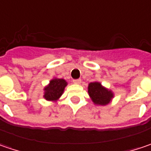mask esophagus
I'll return each mask as SVG.
<instances>
[{
  "instance_id": "esophagus-1",
  "label": "esophagus",
  "mask_w": 151,
  "mask_h": 151,
  "mask_svg": "<svg viewBox=\"0 0 151 151\" xmlns=\"http://www.w3.org/2000/svg\"><path fill=\"white\" fill-rule=\"evenodd\" d=\"M73 82L75 84H80L82 81H81V79H79V78H78V79H74V80H73Z\"/></svg>"
}]
</instances>
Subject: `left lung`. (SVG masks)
Wrapping results in <instances>:
<instances>
[{
  "label": "left lung",
  "mask_w": 151,
  "mask_h": 151,
  "mask_svg": "<svg viewBox=\"0 0 151 151\" xmlns=\"http://www.w3.org/2000/svg\"><path fill=\"white\" fill-rule=\"evenodd\" d=\"M88 93L91 101L96 106H106L111 102L114 97V93L111 90L97 81L88 83Z\"/></svg>",
  "instance_id": "8db88e82"
}]
</instances>
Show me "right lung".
I'll return each instance as SVG.
<instances>
[{"mask_svg":"<svg viewBox=\"0 0 151 151\" xmlns=\"http://www.w3.org/2000/svg\"><path fill=\"white\" fill-rule=\"evenodd\" d=\"M68 85V82L63 78H53L44 88L43 97L49 101L57 102L63 95L64 89Z\"/></svg>","mask_w":151,"mask_h":151,"instance_id":"add662e5","label":"right lung"}]
</instances>
